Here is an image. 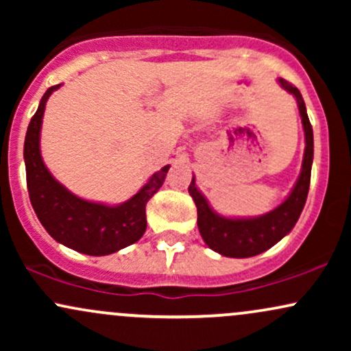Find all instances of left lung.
<instances>
[{"label":"left lung","instance_id":"left-lung-1","mask_svg":"<svg viewBox=\"0 0 351 351\" xmlns=\"http://www.w3.org/2000/svg\"><path fill=\"white\" fill-rule=\"evenodd\" d=\"M279 86L293 95L299 107L305 135V150L304 160H302V170L295 184L291 189L279 206L259 216L236 217L223 216L215 211L209 204L206 196L196 186V178L193 175L191 184L188 191L195 201L198 209V229L203 241L213 251L224 257H252L257 254L267 251L274 244H277L282 237H285L292 231L295 223L299 221L302 209L305 206L310 186V173H312L313 163V132L310 125L307 108L302 99L300 90L289 84L287 80L277 79Z\"/></svg>","mask_w":351,"mask_h":351}]
</instances>
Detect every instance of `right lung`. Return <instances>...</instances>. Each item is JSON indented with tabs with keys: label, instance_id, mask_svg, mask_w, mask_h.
<instances>
[{
	"label": "right lung",
	"instance_id": "add662e5",
	"mask_svg": "<svg viewBox=\"0 0 351 351\" xmlns=\"http://www.w3.org/2000/svg\"><path fill=\"white\" fill-rule=\"evenodd\" d=\"M49 87L31 119L24 138V165L29 199L36 216L59 244L87 256H108L136 243L147 229L148 199L162 188L170 165L155 171L130 199L120 204L88 201L69 191L47 170L41 155V128Z\"/></svg>",
	"mask_w": 351,
	"mask_h": 351
}]
</instances>
